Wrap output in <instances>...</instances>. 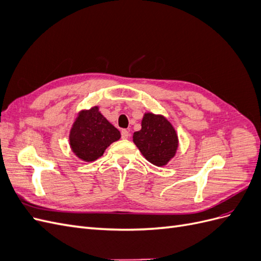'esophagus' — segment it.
Instances as JSON below:
<instances>
[{"label":"esophagus","instance_id":"34e87169","mask_svg":"<svg viewBox=\"0 0 261 261\" xmlns=\"http://www.w3.org/2000/svg\"><path fill=\"white\" fill-rule=\"evenodd\" d=\"M121 135H122L123 139H127L129 137V132L127 129H122Z\"/></svg>","mask_w":261,"mask_h":261}]
</instances>
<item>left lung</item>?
<instances>
[{"instance_id":"left-lung-1","label":"left lung","mask_w":261,"mask_h":261,"mask_svg":"<svg viewBox=\"0 0 261 261\" xmlns=\"http://www.w3.org/2000/svg\"><path fill=\"white\" fill-rule=\"evenodd\" d=\"M133 140L146 159L156 167L167 164L175 155L178 139L175 129L162 115L146 113L141 129L135 132Z\"/></svg>"}]
</instances>
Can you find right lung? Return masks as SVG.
Returning a JSON list of instances; mask_svg holds the SVG:
<instances>
[{"mask_svg":"<svg viewBox=\"0 0 261 261\" xmlns=\"http://www.w3.org/2000/svg\"><path fill=\"white\" fill-rule=\"evenodd\" d=\"M121 138V133L94 107L82 111L69 134V144L74 153L84 161H94L105 150Z\"/></svg>","mask_w":261,"mask_h":261,"instance_id":"right-lung-1","label":"right lung"}]
</instances>
